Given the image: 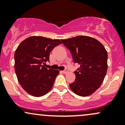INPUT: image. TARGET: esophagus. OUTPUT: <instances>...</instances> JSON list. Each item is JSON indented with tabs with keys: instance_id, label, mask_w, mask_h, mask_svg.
<instances>
[{
	"instance_id": "1",
	"label": "esophagus",
	"mask_w": 125,
	"mask_h": 125,
	"mask_svg": "<svg viewBox=\"0 0 125 125\" xmlns=\"http://www.w3.org/2000/svg\"><path fill=\"white\" fill-rule=\"evenodd\" d=\"M68 72H69V71H68V70H67V69H66L65 71H62V73H63L64 74H67Z\"/></svg>"
}]
</instances>
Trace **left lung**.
<instances>
[{"label": "left lung", "instance_id": "left-lung-1", "mask_svg": "<svg viewBox=\"0 0 125 125\" xmlns=\"http://www.w3.org/2000/svg\"><path fill=\"white\" fill-rule=\"evenodd\" d=\"M80 67L74 72L75 81L69 84L77 95L88 96L100 86L107 69V53L99 41L86 36L62 39Z\"/></svg>", "mask_w": 125, "mask_h": 125}]
</instances>
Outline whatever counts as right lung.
<instances>
[{
  "mask_svg": "<svg viewBox=\"0 0 125 125\" xmlns=\"http://www.w3.org/2000/svg\"><path fill=\"white\" fill-rule=\"evenodd\" d=\"M62 42L33 36L20 43L15 53V70L18 82L29 94L35 97L45 95L52 88L58 70L47 69L50 52Z\"/></svg>",
  "mask_w": 125,
  "mask_h": 125,
  "instance_id": "obj_1",
  "label": "right lung"
}]
</instances>
